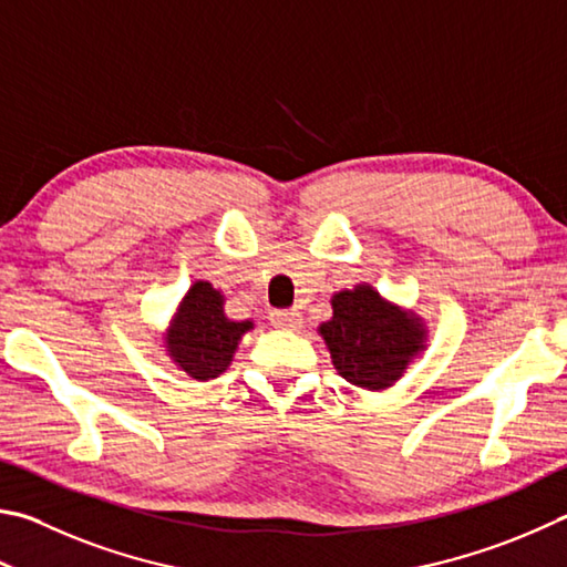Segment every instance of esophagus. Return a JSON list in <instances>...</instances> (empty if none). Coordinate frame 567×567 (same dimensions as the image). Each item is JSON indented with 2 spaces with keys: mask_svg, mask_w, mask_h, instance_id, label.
<instances>
[{
  "mask_svg": "<svg viewBox=\"0 0 567 567\" xmlns=\"http://www.w3.org/2000/svg\"><path fill=\"white\" fill-rule=\"evenodd\" d=\"M270 322L280 329H297L302 324V315L297 310H272Z\"/></svg>",
  "mask_w": 567,
  "mask_h": 567,
  "instance_id": "obj_1",
  "label": "esophagus"
}]
</instances>
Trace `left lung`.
Returning a JSON list of instances; mask_svg holds the SVG:
<instances>
[{"mask_svg": "<svg viewBox=\"0 0 567 567\" xmlns=\"http://www.w3.org/2000/svg\"><path fill=\"white\" fill-rule=\"evenodd\" d=\"M332 319L319 327L334 369L349 384L386 389L404 374L406 364L424 349V324L416 315L401 312L374 287L332 297Z\"/></svg>", "mask_w": 567, "mask_h": 567, "instance_id": "left-lung-1", "label": "left lung"}]
</instances>
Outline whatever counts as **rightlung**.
I'll list each match as a JSON object with an SVG mask.
<instances>
[{"instance_id":"1","label":"right lung","mask_w":567,"mask_h":567,"mask_svg":"<svg viewBox=\"0 0 567 567\" xmlns=\"http://www.w3.org/2000/svg\"><path fill=\"white\" fill-rule=\"evenodd\" d=\"M252 322H233L223 312V295L210 282L198 280L183 297L166 347L185 374L208 382L230 367L240 337Z\"/></svg>"}]
</instances>
